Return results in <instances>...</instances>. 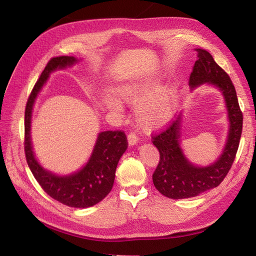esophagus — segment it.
Masks as SVG:
<instances>
[{
    "label": "esophagus",
    "mask_w": 256,
    "mask_h": 256,
    "mask_svg": "<svg viewBox=\"0 0 256 256\" xmlns=\"http://www.w3.org/2000/svg\"><path fill=\"white\" fill-rule=\"evenodd\" d=\"M128 144L130 145V146H134V145H136L138 143V138L136 136V134H132L131 132L129 136H128Z\"/></svg>",
    "instance_id": "34e87169"
}]
</instances>
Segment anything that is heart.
<instances>
[{"mask_svg":"<svg viewBox=\"0 0 256 256\" xmlns=\"http://www.w3.org/2000/svg\"><path fill=\"white\" fill-rule=\"evenodd\" d=\"M159 86L156 78H140L120 84L115 97H104V104L111 112H120V102L134 104L136 125L144 130L160 128L173 118L175 113V92L170 86Z\"/></svg>","mask_w":256,"mask_h":256,"instance_id":"heart-1","label":"heart"}]
</instances>
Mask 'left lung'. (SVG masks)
<instances>
[{
  "label": "left lung",
  "instance_id": "obj_1",
  "mask_svg": "<svg viewBox=\"0 0 256 256\" xmlns=\"http://www.w3.org/2000/svg\"><path fill=\"white\" fill-rule=\"evenodd\" d=\"M194 50L198 52V60L190 74L189 86L194 90L207 84L220 90L226 106L228 130L219 158L205 166L192 164L182 148V113L164 132L152 138V144L160 152L152 182L161 194L174 200L198 196L218 187L233 164L242 130V113L228 74L216 63L208 51L200 48Z\"/></svg>",
  "mask_w": 256,
  "mask_h": 256
}]
</instances>
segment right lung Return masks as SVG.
<instances>
[{
	"label": "right lung",
	"instance_id": "add662e5",
	"mask_svg": "<svg viewBox=\"0 0 256 256\" xmlns=\"http://www.w3.org/2000/svg\"><path fill=\"white\" fill-rule=\"evenodd\" d=\"M79 60L80 58L74 56L53 58L44 69L26 108L24 150L28 168L44 192L69 207L88 208L96 205L110 193L115 180L116 166L128 147L125 134L118 130L99 132L86 164L78 171L67 175H58L44 168L35 156L30 138L33 108L50 74L60 69L72 67Z\"/></svg>",
	"mask_w": 256,
	"mask_h": 256
}]
</instances>
